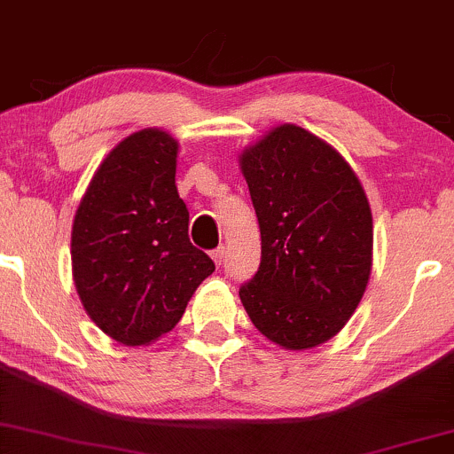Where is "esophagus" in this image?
I'll return each instance as SVG.
<instances>
[{
    "mask_svg": "<svg viewBox=\"0 0 454 454\" xmlns=\"http://www.w3.org/2000/svg\"><path fill=\"white\" fill-rule=\"evenodd\" d=\"M212 259H215V263L218 265V268H221L223 259H225V247H218V248L212 250Z\"/></svg>",
    "mask_w": 454,
    "mask_h": 454,
    "instance_id": "34e87169",
    "label": "esophagus"
}]
</instances>
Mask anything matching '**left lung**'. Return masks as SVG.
Listing matches in <instances>:
<instances>
[{
    "label": "left lung",
    "mask_w": 454,
    "mask_h": 454,
    "mask_svg": "<svg viewBox=\"0 0 454 454\" xmlns=\"http://www.w3.org/2000/svg\"><path fill=\"white\" fill-rule=\"evenodd\" d=\"M239 165L261 229L259 270L239 300L274 344L314 348L348 323L370 280L364 186L333 146L289 122L244 148Z\"/></svg>",
    "instance_id": "1"
}]
</instances>
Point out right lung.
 <instances>
[{
    "label": "right lung",
    "mask_w": 454,
    "mask_h": 454,
    "mask_svg": "<svg viewBox=\"0 0 454 454\" xmlns=\"http://www.w3.org/2000/svg\"><path fill=\"white\" fill-rule=\"evenodd\" d=\"M178 142L136 131L101 161L72 227V274L84 310L125 346L151 344L183 318L215 271L189 239V210L176 189Z\"/></svg>",
    "instance_id": "add662e5"
}]
</instances>
